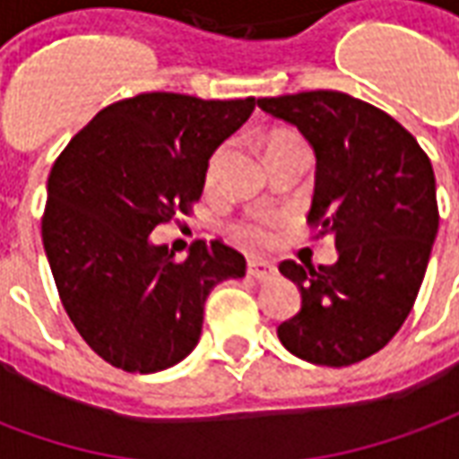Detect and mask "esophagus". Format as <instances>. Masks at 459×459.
Masks as SVG:
<instances>
[{
	"label": "esophagus",
	"mask_w": 459,
	"mask_h": 459,
	"mask_svg": "<svg viewBox=\"0 0 459 459\" xmlns=\"http://www.w3.org/2000/svg\"><path fill=\"white\" fill-rule=\"evenodd\" d=\"M278 270H275V265L273 263H268V260H258L253 258L248 260V275L253 280H258V282H263V280H270L273 275H275Z\"/></svg>",
	"instance_id": "34e87169"
}]
</instances>
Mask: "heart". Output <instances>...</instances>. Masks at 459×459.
<instances>
[{"label":"heart","instance_id":"b5f03b06","mask_svg":"<svg viewBox=\"0 0 459 459\" xmlns=\"http://www.w3.org/2000/svg\"><path fill=\"white\" fill-rule=\"evenodd\" d=\"M290 137H292V134H275V137L270 140V144H275V142H282V140H290ZM223 152L226 150L221 147V150L213 152V157L209 160V167H206V179L209 181L216 179V174H219L221 160H223ZM270 223H273L270 219H253V221H248V223H243V226H240V238L250 240V243H263V240L270 236L268 233Z\"/></svg>","mask_w":459,"mask_h":459}]
</instances>
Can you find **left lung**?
<instances>
[{
  "mask_svg": "<svg viewBox=\"0 0 459 459\" xmlns=\"http://www.w3.org/2000/svg\"><path fill=\"white\" fill-rule=\"evenodd\" d=\"M258 108L295 125L315 152L307 221L337 248V263L317 270L280 263L302 305L278 337L309 364H356L413 309L440 223L433 164L391 115L339 91L263 98Z\"/></svg>",
  "mask_w": 459,
  "mask_h": 459,
  "instance_id": "obj_1",
  "label": "left lung"
}]
</instances>
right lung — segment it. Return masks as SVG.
<instances>
[{
	"label": "right lung",
	"mask_w": 459,
	"mask_h": 459,
	"mask_svg": "<svg viewBox=\"0 0 459 459\" xmlns=\"http://www.w3.org/2000/svg\"><path fill=\"white\" fill-rule=\"evenodd\" d=\"M253 108L255 98L134 95L100 110L56 160L46 258L68 317L108 364L157 374L184 361L211 290L246 275V258L219 240L177 263L152 230L199 199L213 152Z\"/></svg>",
	"instance_id": "1"
}]
</instances>
